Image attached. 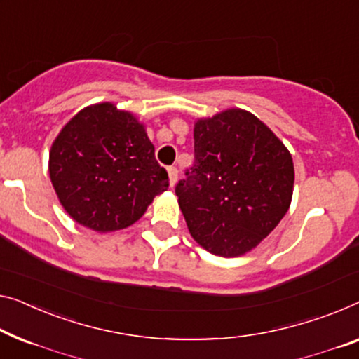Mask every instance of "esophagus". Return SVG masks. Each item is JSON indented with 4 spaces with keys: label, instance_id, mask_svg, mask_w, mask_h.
Here are the masks:
<instances>
[{
    "label": "esophagus",
    "instance_id": "1",
    "mask_svg": "<svg viewBox=\"0 0 359 359\" xmlns=\"http://www.w3.org/2000/svg\"><path fill=\"white\" fill-rule=\"evenodd\" d=\"M168 174H169V184H170V187H174L175 182H177V175H179L177 168H169Z\"/></svg>",
    "mask_w": 359,
    "mask_h": 359
}]
</instances>
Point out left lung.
Wrapping results in <instances>:
<instances>
[{
    "label": "left lung",
    "instance_id": "left-lung-1",
    "mask_svg": "<svg viewBox=\"0 0 359 359\" xmlns=\"http://www.w3.org/2000/svg\"><path fill=\"white\" fill-rule=\"evenodd\" d=\"M194 138L195 163L175 185L191 237L212 255L247 253L288 211L295 180L290 153L242 109L198 121Z\"/></svg>",
    "mask_w": 359,
    "mask_h": 359
}]
</instances>
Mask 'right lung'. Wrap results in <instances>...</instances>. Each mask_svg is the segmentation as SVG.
<instances>
[{"instance_id":"right-lung-1","label":"right lung","mask_w":359,"mask_h":359,"mask_svg":"<svg viewBox=\"0 0 359 359\" xmlns=\"http://www.w3.org/2000/svg\"><path fill=\"white\" fill-rule=\"evenodd\" d=\"M50 177L64 210L96 232L132 226L169 187L145 127L114 104L74 116L50 151Z\"/></svg>"}]
</instances>
